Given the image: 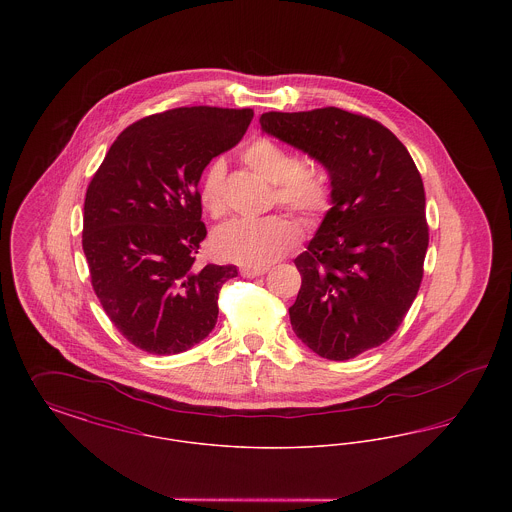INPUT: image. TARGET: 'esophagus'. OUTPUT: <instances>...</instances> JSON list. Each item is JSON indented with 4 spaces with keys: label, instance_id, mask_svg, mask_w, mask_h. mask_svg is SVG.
<instances>
[{
    "label": "esophagus",
    "instance_id": "esophagus-1",
    "mask_svg": "<svg viewBox=\"0 0 512 512\" xmlns=\"http://www.w3.org/2000/svg\"><path fill=\"white\" fill-rule=\"evenodd\" d=\"M267 267H242L240 272L245 278H257V276H263L267 272Z\"/></svg>",
    "mask_w": 512,
    "mask_h": 512
}]
</instances>
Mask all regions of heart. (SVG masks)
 <instances>
[{
	"instance_id": "b5f03b06",
	"label": "heart",
	"mask_w": 512,
	"mask_h": 512,
	"mask_svg": "<svg viewBox=\"0 0 512 512\" xmlns=\"http://www.w3.org/2000/svg\"><path fill=\"white\" fill-rule=\"evenodd\" d=\"M245 165L274 184L276 203L299 215L315 217L326 211L332 197L330 176L317 163H297L292 151L274 140L257 138L242 151ZM226 163L213 159L201 174L199 201L203 209L220 219L226 209ZM297 242V228L280 215L265 219H234L215 230L211 245L224 261L247 267H265L280 259Z\"/></svg>"
}]
</instances>
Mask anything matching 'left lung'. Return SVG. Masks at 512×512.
Masks as SVG:
<instances>
[{
	"instance_id": "8db88e82",
	"label": "left lung",
	"mask_w": 512,
	"mask_h": 512,
	"mask_svg": "<svg viewBox=\"0 0 512 512\" xmlns=\"http://www.w3.org/2000/svg\"><path fill=\"white\" fill-rule=\"evenodd\" d=\"M259 122L330 176L332 207L293 261L301 290L290 320L320 357L353 359L390 340L420 288L428 249L420 172L386 126L338 107L272 111Z\"/></svg>"
}]
</instances>
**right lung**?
Wrapping results in <instances>:
<instances>
[{"instance_id": "obj_1", "label": "right lung", "mask_w": 512, "mask_h": 512, "mask_svg": "<svg viewBox=\"0 0 512 512\" xmlns=\"http://www.w3.org/2000/svg\"><path fill=\"white\" fill-rule=\"evenodd\" d=\"M251 109L178 107L130 124L107 151L84 201L82 249L99 303L122 336L151 355L205 340L234 265H194L207 236L197 184L232 149Z\"/></svg>"}]
</instances>
